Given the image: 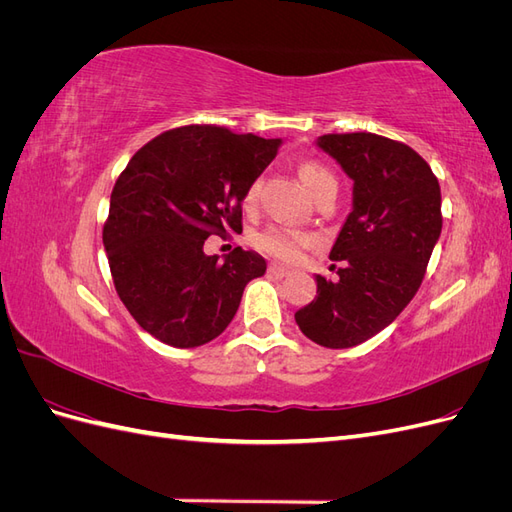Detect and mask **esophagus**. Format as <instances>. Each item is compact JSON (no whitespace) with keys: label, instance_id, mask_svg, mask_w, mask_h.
<instances>
[{"label":"esophagus","instance_id":"esophagus-1","mask_svg":"<svg viewBox=\"0 0 512 512\" xmlns=\"http://www.w3.org/2000/svg\"><path fill=\"white\" fill-rule=\"evenodd\" d=\"M269 273L273 277H286V275H290V269L282 267V265H269Z\"/></svg>","mask_w":512,"mask_h":512}]
</instances>
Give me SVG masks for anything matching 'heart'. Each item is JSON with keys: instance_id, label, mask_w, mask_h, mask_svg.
Listing matches in <instances>:
<instances>
[{"instance_id": "obj_1", "label": "heart", "mask_w": 512, "mask_h": 512, "mask_svg": "<svg viewBox=\"0 0 512 512\" xmlns=\"http://www.w3.org/2000/svg\"><path fill=\"white\" fill-rule=\"evenodd\" d=\"M299 175H301V181L305 183V188L312 192V196L322 188V185L337 183L331 170L324 168L318 162H305V164H301ZM256 192H258V183H252L250 188H247V192H245V203L247 205L254 203ZM254 245L258 247L260 252H265V254L273 256V258L294 262V260L301 258L303 250L316 245V237L312 235V232L297 230V228L269 226L265 230H260L258 235L254 237Z\"/></svg>"}]
</instances>
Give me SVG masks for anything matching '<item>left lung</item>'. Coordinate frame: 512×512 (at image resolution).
<instances>
[{"label": "left lung", "mask_w": 512, "mask_h": 512, "mask_svg": "<svg viewBox=\"0 0 512 512\" xmlns=\"http://www.w3.org/2000/svg\"><path fill=\"white\" fill-rule=\"evenodd\" d=\"M316 145L352 179V211L329 254L339 280L316 275V299L294 320L324 348H352L389 327L421 286L442 232L440 183L414 149L378 134H324Z\"/></svg>", "instance_id": "1"}]
</instances>
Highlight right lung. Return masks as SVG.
I'll use <instances>...</instances> for the list:
<instances>
[{"instance_id": "1", "label": "right lung", "mask_w": 512, "mask_h": 512, "mask_svg": "<svg viewBox=\"0 0 512 512\" xmlns=\"http://www.w3.org/2000/svg\"><path fill=\"white\" fill-rule=\"evenodd\" d=\"M282 138L215 126L168 130L138 149L119 175L102 241L119 299L160 342L196 348L235 318L243 290L267 262L235 247L224 260L203 245L241 228L250 185Z\"/></svg>"}]
</instances>
